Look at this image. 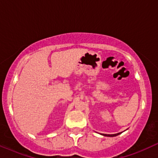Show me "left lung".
Listing matches in <instances>:
<instances>
[{
    "label": "left lung",
    "instance_id": "obj_1",
    "mask_svg": "<svg viewBox=\"0 0 158 158\" xmlns=\"http://www.w3.org/2000/svg\"><path fill=\"white\" fill-rule=\"evenodd\" d=\"M120 133H117V134H114V135H106V134H102L103 136H106V137H115V136L119 135Z\"/></svg>",
    "mask_w": 158,
    "mask_h": 158
}]
</instances>
